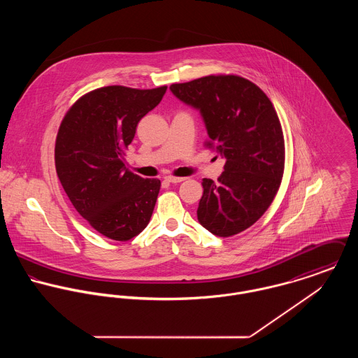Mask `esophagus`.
I'll return each mask as SVG.
<instances>
[{
	"label": "esophagus",
	"instance_id": "34e87169",
	"mask_svg": "<svg viewBox=\"0 0 358 358\" xmlns=\"http://www.w3.org/2000/svg\"><path fill=\"white\" fill-rule=\"evenodd\" d=\"M186 178H178V176H165V180L166 182H171V183H180V182H183Z\"/></svg>",
	"mask_w": 358,
	"mask_h": 358
}]
</instances>
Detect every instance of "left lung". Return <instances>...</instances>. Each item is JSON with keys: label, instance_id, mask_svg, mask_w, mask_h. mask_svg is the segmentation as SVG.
Returning a JSON list of instances; mask_svg holds the SVG:
<instances>
[{"label": "left lung", "instance_id": "8db88e82", "mask_svg": "<svg viewBox=\"0 0 358 358\" xmlns=\"http://www.w3.org/2000/svg\"><path fill=\"white\" fill-rule=\"evenodd\" d=\"M169 90L200 110L209 136L205 146L226 158L217 182L203 180L199 222L217 237L244 231L271 205L284 175L285 143L273 103L234 74H210Z\"/></svg>", "mask_w": 358, "mask_h": 358}]
</instances>
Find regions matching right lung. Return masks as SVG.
Instances as JSON below:
<instances>
[{
    "mask_svg": "<svg viewBox=\"0 0 358 358\" xmlns=\"http://www.w3.org/2000/svg\"><path fill=\"white\" fill-rule=\"evenodd\" d=\"M166 85H110L83 95L66 113L55 143L57 178L77 212L104 237L128 241L149 224L161 182L125 168L138 122Z\"/></svg>",
    "mask_w": 358,
    "mask_h": 358,
    "instance_id": "obj_1",
    "label": "right lung"
}]
</instances>
